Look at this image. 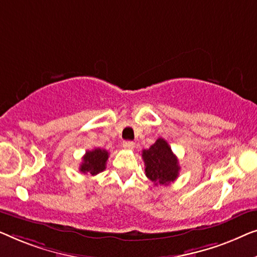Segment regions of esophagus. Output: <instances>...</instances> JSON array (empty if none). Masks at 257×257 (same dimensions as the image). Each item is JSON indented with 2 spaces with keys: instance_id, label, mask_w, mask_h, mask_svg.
Here are the masks:
<instances>
[{
  "instance_id": "1",
  "label": "esophagus",
  "mask_w": 257,
  "mask_h": 257,
  "mask_svg": "<svg viewBox=\"0 0 257 257\" xmlns=\"http://www.w3.org/2000/svg\"><path fill=\"white\" fill-rule=\"evenodd\" d=\"M122 147H123L124 149H134V148H135V143L132 142V141H124V142L122 143Z\"/></svg>"
}]
</instances>
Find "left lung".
I'll return each mask as SVG.
<instances>
[{"label":"left lung","instance_id":"8db88e82","mask_svg":"<svg viewBox=\"0 0 257 257\" xmlns=\"http://www.w3.org/2000/svg\"><path fill=\"white\" fill-rule=\"evenodd\" d=\"M146 176L155 185H169L179 175L178 158L164 139H158L149 149L142 151Z\"/></svg>","mask_w":257,"mask_h":257}]
</instances>
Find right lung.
<instances>
[{
  "instance_id": "obj_1",
  "label": "right lung",
  "mask_w": 257,
  "mask_h": 257,
  "mask_svg": "<svg viewBox=\"0 0 257 257\" xmlns=\"http://www.w3.org/2000/svg\"><path fill=\"white\" fill-rule=\"evenodd\" d=\"M108 157H109V153L104 149H100V148L93 149L92 151H86L79 170L82 173H89V175L95 176L106 169Z\"/></svg>"
}]
</instances>
